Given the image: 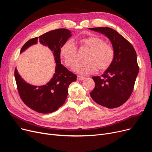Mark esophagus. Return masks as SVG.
Here are the masks:
<instances>
[{
	"instance_id": "1",
	"label": "esophagus",
	"mask_w": 152,
	"mask_h": 152,
	"mask_svg": "<svg viewBox=\"0 0 152 152\" xmlns=\"http://www.w3.org/2000/svg\"><path fill=\"white\" fill-rule=\"evenodd\" d=\"M85 79H86V77H83V76H77V79L79 81H83V80H84Z\"/></svg>"
}]
</instances>
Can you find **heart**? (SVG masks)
I'll list each match as a JSON object with an SVG mask.
<instances>
[{
	"label": "heart",
	"instance_id": "obj_1",
	"mask_svg": "<svg viewBox=\"0 0 152 152\" xmlns=\"http://www.w3.org/2000/svg\"><path fill=\"white\" fill-rule=\"evenodd\" d=\"M82 47L89 49L85 56L84 61L75 64L73 70L81 75L95 73L99 68L106 70L112 65L115 58V51L111 45L105 43L103 39L97 36H90L80 39ZM60 55L68 66L76 62L77 57V48L71 40H67L60 48Z\"/></svg>",
	"mask_w": 152,
	"mask_h": 152
}]
</instances>
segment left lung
Masks as SVG:
<instances>
[{
	"instance_id": "8db88e82",
	"label": "left lung",
	"mask_w": 152,
	"mask_h": 152,
	"mask_svg": "<svg viewBox=\"0 0 152 152\" xmlns=\"http://www.w3.org/2000/svg\"><path fill=\"white\" fill-rule=\"evenodd\" d=\"M89 29L104 34L115 51L112 65L101 77H92L95 87L91 97L99 105L108 108L120 107L131 96L139 73L136 52L129 42L112 28Z\"/></svg>"
}]
</instances>
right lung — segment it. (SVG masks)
Wrapping results in <instances>:
<instances>
[{
	"mask_svg": "<svg viewBox=\"0 0 152 152\" xmlns=\"http://www.w3.org/2000/svg\"><path fill=\"white\" fill-rule=\"evenodd\" d=\"M71 36V31L67 29H55L29 40L21 48L20 53L39 42L52 52L56 63L53 77L42 86L26 83L15 68V77L21 100L38 113H50L57 110L67 98L69 86L76 80V75L64 66L60 61V48Z\"/></svg>",
	"mask_w": 152,
	"mask_h": 152,
	"instance_id": "right-lung-1",
	"label": "right lung"
}]
</instances>
